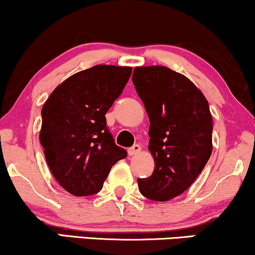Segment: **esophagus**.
Returning <instances> with one entry per match:
<instances>
[{
  "instance_id": "esophagus-1",
  "label": "esophagus",
  "mask_w": 255,
  "mask_h": 255,
  "mask_svg": "<svg viewBox=\"0 0 255 255\" xmlns=\"http://www.w3.org/2000/svg\"><path fill=\"white\" fill-rule=\"evenodd\" d=\"M140 151H141L140 144H134V146H131L129 149H128V154H129V156H135L137 155Z\"/></svg>"
}]
</instances>
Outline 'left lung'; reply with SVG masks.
Wrapping results in <instances>:
<instances>
[{
	"label": "left lung",
	"instance_id": "8db88e82",
	"mask_svg": "<svg viewBox=\"0 0 255 255\" xmlns=\"http://www.w3.org/2000/svg\"><path fill=\"white\" fill-rule=\"evenodd\" d=\"M133 83L149 118V149L155 168L137 179L141 194L168 201L182 194L212 154V120L206 98L191 80L163 66L136 67Z\"/></svg>",
	"mask_w": 255,
	"mask_h": 255
}]
</instances>
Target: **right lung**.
I'll list each match as a JSON object with an SVG mask.
<instances>
[{
	"instance_id": "add662e5",
	"label": "right lung",
	"mask_w": 255,
	"mask_h": 255,
	"mask_svg": "<svg viewBox=\"0 0 255 255\" xmlns=\"http://www.w3.org/2000/svg\"><path fill=\"white\" fill-rule=\"evenodd\" d=\"M130 75V67L94 66L68 77L42 107L44 156L54 178L70 194L99 193L112 167L127 156L109 133L106 113Z\"/></svg>"
}]
</instances>
